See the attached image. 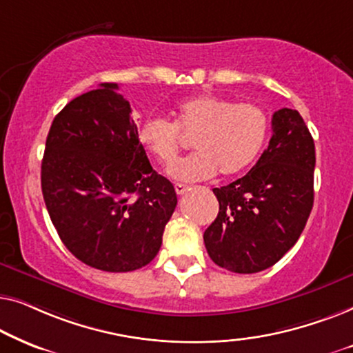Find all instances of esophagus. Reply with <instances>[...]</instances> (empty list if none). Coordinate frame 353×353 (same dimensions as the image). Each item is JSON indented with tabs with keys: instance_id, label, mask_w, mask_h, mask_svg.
<instances>
[{
	"instance_id": "1",
	"label": "esophagus",
	"mask_w": 353,
	"mask_h": 353,
	"mask_svg": "<svg viewBox=\"0 0 353 353\" xmlns=\"http://www.w3.org/2000/svg\"><path fill=\"white\" fill-rule=\"evenodd\" d=\"M188 190H190V188H188L186 185H181V183H176V185H175V191H176L178 196H183Z\"/></svg>"
}]
</instances>
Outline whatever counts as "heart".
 <instances>
[{"instance_id":"b5f03b06","label":"heart","mask_w":353,"mask_h":353,"mask_svg":"<svg viewBox=\"0 0 353 353\" xmlns=\"http://www.w3.org/2000/svg\"><path fill=\"white\" fill-rule=\"evenodd\" d=\"M175 120L161 115L144 119L138 139L161 163H171L181 150L183 136L193 138L196 152L168 167L173 180H207L216 172L233 176L252 165L267 143L268 114L257 104L238 103L223 96L197 94L173 108Z\"/></svg>"}]
</instances>
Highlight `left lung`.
I'll use <instances>...</instances> for the list:
<instances>
[{
    "label": "left lung",
    "instance_id": "obj_1",
    "mask_svg": "<svg viewBox=\"0 0 353 353\" xmlns=\"http://www.w3.org/2000/svg\"><path fill=\"white\" fill-rule=\"evenodd\" d=\"M272 139L248 175L214 188L220 209L205 230L210 259L234 273L278 262L302 234L313 207L315 143L301 114L279 109Z\"/></svg>",
    "mask_w": 353,
    "mask_h": 353
}]
</instances>
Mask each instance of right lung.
<instances>
[{
	"mask_svg": "<svg viewBox=\"0 0 353 353\" xmlns=\"http://www.w3.org/2000/svg\"><path fill=\"white\" fill-rule=\"evenodd\" d=\"M117 83L72 99L52 120L41 191L67 249L103 272H133L156 257L176 207L175 188L151 167Z\"/></svg>",
	"mask_w": 353,
	"mask_h": 353,
	"instance_id": "right-lung-1",
	"label": "right lung"
}]
</instances>
